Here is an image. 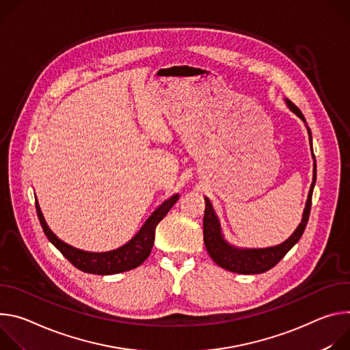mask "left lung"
<instances>
[{
	"mask_svg": "<svg viewBox=\"0 0 350 350\" xmlns=\"http://www.w3.org/2000/svg\"><path fill=\"white\" fill-rule=\"evenodd\" d=\"M286 107L297 115L299 118L304 122L308 133V140L310 146H312V155L314 160V167H313V182L312 186H310L308 190V196L306 200V206L303 210V217L297 228L295 229L293 234L282 243L277 246H271V247H262V249H247V247H237L234 245H230L225 238H224V232L218 219V215L214 211V207L210 202L208 198H204L206 202V210H204V218H203V232H204V245L206 249L210 254V257L217 262L219 267L232 271V273H238V274H261L265 273V271L271 269L274 265H277L284 256L299 242L301 238L303 232L306 229L308 215H310V208H312V196H313V189L316 185V178H317V167H316V157L313 154V143H312V131L307 126V122L304 120V116L301 111L288 98H285Z\"/></svg>",
	"mask_w": 350,
	"mask_h": 350,
	"instance_id": "obj_1",
	"label": "left lung"
}]
</instances>
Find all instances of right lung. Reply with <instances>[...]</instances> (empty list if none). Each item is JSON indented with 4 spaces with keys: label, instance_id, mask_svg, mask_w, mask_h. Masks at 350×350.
Here are the masks:
<instances>
[{
    "label": "right lung",
    "instance_id": "add662e5",
    "mask_svg": "<svg viewBox=\"0 0 350 350\" xmlns=\"http://www.w3.org/2000/svg\"><path fill=\"white\" fill-rule=\"evenodd\" d=\"M178 199H179V195L176 193V195L171 196L160 207L155 208L151 213V215L146 219L143 226L139 229L137 234L128 243H125L118 249H113L109 252H101V253L81 250L65 243L47 225L37 199H36V210L47 239L64 254V257L68 261H70L77 269H81L88 274L112 275V274H120V273H124V271H129L139 267L150 256L154 245L155 228H157L159 222L168 214V211L178 202Z\"/></svg>",
    "mask_w": 350,
    "mask_h": 350
}]
</instances>
